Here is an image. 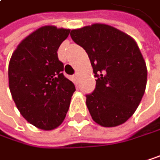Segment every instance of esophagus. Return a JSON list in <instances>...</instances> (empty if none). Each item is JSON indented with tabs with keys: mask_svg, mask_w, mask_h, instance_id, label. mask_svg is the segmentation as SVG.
<instances>
[{
	"mask_svg": "<svg viewBox=\"0 0 160 160\" xmlns=\"http://www.w3.org/2000/svg\"><path fill=\"white\" fill-rule=\"evenodd\" d=\"M73 78H74L75 79H78V74H75V75L73 76Z\"/></svg>",
	"mask_w": 160,
	"mask_h": 160,
	"instance_id": "esophagus-1",
	"label": "esophagus"
}]
</instances>
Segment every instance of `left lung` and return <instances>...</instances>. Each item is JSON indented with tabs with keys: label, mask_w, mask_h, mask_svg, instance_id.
I'll list each match as a JSON object with an SVG mask.
<instances>
[{
	"label": "left lung",
	"mask_w": 160,
	"mask_h": 160,
	"mask_svg": "<svg viewBox=\"0 0 160 160\" xmlns=\"http://www.w3.org/2000/svg\"><path fill=\"white\" fill-rule=\"evenodd\" d=\"M72 40L90 59L95 90L86 95L94 121L103 127L124 123L140 103L147 83V68L137 42L107 24L96 23L72 30Z\"/></svg>",
	"instance_id": "8db88e82"
}]
</instances>
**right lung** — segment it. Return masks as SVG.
<instances>
[{
  "label": "right lung",
  "mask_w": 160,
  "mask_h": 160,
  "mask_svg": "<svg viewBox=\"0 0 160 160\" xmlns=\"http://www.w3.org/2000/svg\"><path fill=\"white\" fill-rule=\"evenodd\" d=\"M69 33V29L42 26L18 45L9 62V89L16 106L29 123L42 130L63 121L76 91L58 58Z\"/></svg>",
  "instance_id": "add662e5"
}]
</instances>
